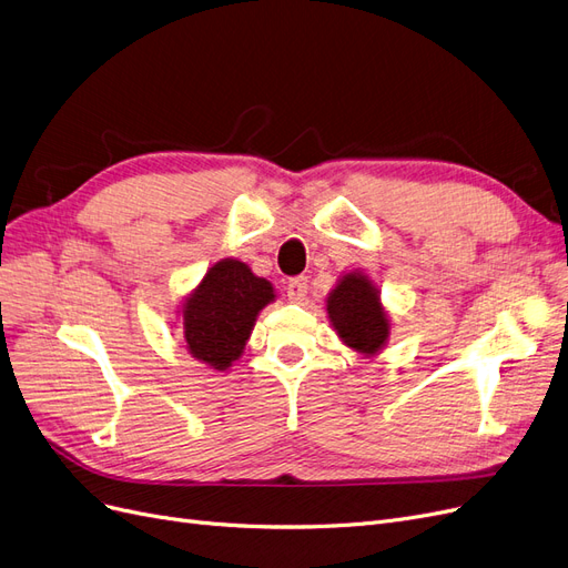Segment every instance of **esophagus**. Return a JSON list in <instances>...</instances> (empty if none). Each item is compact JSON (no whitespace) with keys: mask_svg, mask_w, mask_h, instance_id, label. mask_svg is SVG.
<instances>
[{"mask_svg":"<svg viewBox=\"0 0 568 568\" xmlns=\"http://www.w3.org/2000/svg\"><path fill=\"white\" fill-rule=\"evenodd\" d=\"M306 290H308V285H306L304 276H297V278H290L287 281V297L292 302H304L306 300Z\"/></svg>","mask_w":568,"mask_h":568,"instance_id":"34e87169","label":"esophagus"}]
</instances>
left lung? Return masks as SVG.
Wrapping results in <instances>:
<instances>
[{"label":"left lung","mask_w":568,"mask_h":568,"mask_svg":"<svg viewBox=\"0 0 568 568\" xmlns=\"http://www.w3.org/2000/svg\"><path fill=\"white\" fill-rule=\"evenodd\" d=\"M337 335L361 354L379 352L389 337V321L379 304L377 290L361 273H346L327 297Z\"/></svg>","instance_id":"left-lung-1"}]
</instances>
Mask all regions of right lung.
I'll list each match as a JSON object with an SVG mask.
<instances>
[{
    "label": "right lung",
    "mask_w": 568,
    "mask_h": 568,
    "mask_svg": "<svg viewBox=\"0 0 568 568\" xmlns=\"http://www.w3.org/2000/svg\"><path fill=\"white\" fill-rule=\"evenodd\" d=\"M268 281L257 278L237 260L216 262L184 304L189 352L214 371L241 358L260 311L273 300Z\"/></svg>",
    "instance_id": "add662e5"
}]
</instances>
